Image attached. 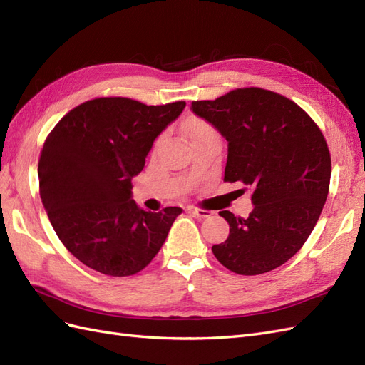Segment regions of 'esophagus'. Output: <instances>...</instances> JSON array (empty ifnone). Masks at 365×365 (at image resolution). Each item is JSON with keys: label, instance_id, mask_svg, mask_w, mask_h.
<instances>
[{"label": "esophagus", "instance_id": "1", "mask_svg": "<svg viewBox=\"0 0 365 365\" xmlns=\"http://www.w3.org/2000/svg\"><path fill=\"white\" fill-rule=\"evenodd\" d=\"M188 211H190L191 214H194L195 217H199V219H207V217L212 216V211L202 210V208H197V207H188Z\"/></svg>", "mask_w": 365, "mask_h": 365}]
</instances>
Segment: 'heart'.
Returning a JSON list of instances; mask_svg holds the SVG:
<instances>
[{"label": "heart", "instance_id": "heart-1", "mask_svg": "<svg viewBox=\"0 0 365 365\" xmlns=\"http://www.w3.org/2000/svg\"><path fill=\"white\" fill-rule=\"evenodd\" d=\"M186 128H188V133H190V135L192 137V135H195V134H200V133H203V130H208V129H212L207 121H203V120H200V118H191L190 121H188V125H186ZM162 142V138H158L157 140V143H155V146Z\"/></svg>", "mask_w": 365, "mask_h": 365}]
</instances>
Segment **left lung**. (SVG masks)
<instances>
[{"mask_svg": "<svg viewBox=\"0 0 365 365\" xmlns=\"http://www.w3.org/2000/svg\"><path fill=\"white\" fill-rule=\"evenodd\" d=\"M191 109L227 138L223 182L253 190L247 219L219 212L230 236L212 253L236 274L272 272L302 248L321 216L331 175L324 134L293 100L262 88L192 101Z\"/></svg>", "mask_w": 365, "mask_h": 365, "instance_id": "left-lung-1", "label": "left lung"}]
</instances>
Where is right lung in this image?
I'll return each instance as SVG.
<instances>
[{"label": "right lung", "instance_id": "1", "mask_svg": "<svg viewBox=\"0 0 365 365\" xmlns=\"http://www.w3.org/2000/svg\"><path fill=\"white\" fill-rule=\"evenodd\" d=\"M185 105L98 97L69 110L46 137L38 160L41 202L63 245L86 267L133 276L162 248L182 208L145 211L130 199V179Z\"/></svg>", "mask_w": 365, "mask_h": 365}]
</instances>
